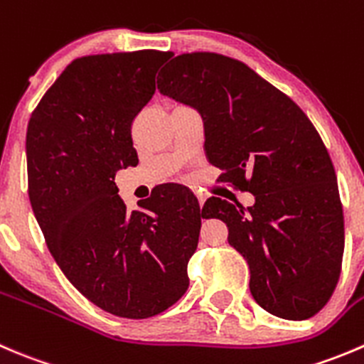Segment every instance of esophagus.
Instances as JSON below:
<instances>
[{
	"label": "esophagus",
	"mask_w": 364,
	"mask_h": 364,
	"mask_svg": "<svg viewBox=\"0 0 364 364\" xmlns=\"http://www.w3.org/2000/svg\"><path fill=\"white\" fill-rule=\"evenodd\" d=\"M196 196H198V203H200V207H201V205L205 203V200H207V198H205V194H201V193H196Z\"/></svg>",
	"instance_id": "1"
}]
</instances>
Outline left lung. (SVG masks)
I'll use <instances>...</instances> for the list:
<instances>
[{
	"instance_id": "1",
	"label": "left lung",
	"mask_w": 364,
	"mask_h": 364,
	"mask_svg": "<svg viewBox=\"0 0 364 364\" xmlns=\"http://www.w3.org/2000/svg\"><path fill=\"white\" fill-rule=\"evenodd\" d=\"M163 95L200 111L208 163L255 205L208 198L205 218L228 226L265 311L306 320L333 296L345 247L343 208L326 145L304 111L246 63L187 53L163 68Z\"/></svg>"
}]
</instances>
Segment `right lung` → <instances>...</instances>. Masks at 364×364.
<instances>
[{
  "instance_id": "1",
  "label": "right lung",
  "mask_w": 364,
  "mask_h": 364,
  "mask_svg": "<svg viewBox=\"0 0 364 364\" xmlns=\"http://www.w3.org/2000/svg\"><path fill=\"white\" fill-rule=\"evenodd\" d=\"M168 58L145 49L74 60L28 124V194L46 244L90 303L124 318L159 315L186 294L205 218L178 186L129 212L114 183L138 164L132 122Z\"/></svg>"
}]
</instances>
